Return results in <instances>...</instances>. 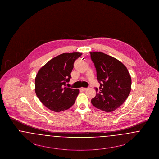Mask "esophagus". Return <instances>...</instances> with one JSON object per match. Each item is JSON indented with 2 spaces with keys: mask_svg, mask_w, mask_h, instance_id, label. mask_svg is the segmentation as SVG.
<instances>
[{
  "mask_svg": "<svg viewBox=\"0 0 159 159\" xmlns=\"http://www.w3.org/2000/svg\"><path fill=\"white\" fill-rule=\"evenodd\" d=\"M80 90L82 91H85L86 90H87V88H81Z\"/></svg>",
  "mask_w": 159,
  "mask_h": 159,
  "instance_id": "obj_1",
  "label": "esophagus"
}]
</instances>
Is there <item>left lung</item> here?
<instances>
[{"mask_svg": "<svg viewBox=\"0 0 159 159\" xmlns=\"http://www.w3.org/2000/svg\"><path fill=\"white\" fill-rule=\"evenodd\" d=\"M97 70L99 88L91 99L93 106L106 112H111L121 106L128 97L132 80L126 67L120 61L106 53L91 52Z\"/></svg>", "mask_w": 159, "mask_h": 159, "instance_id": "obj_1", "label": "left lung"}]
</instances>
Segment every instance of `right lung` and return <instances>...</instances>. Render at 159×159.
<instances>
[{
    "mask_svg": "<svg viewBox=\"0 0 159 159\" xmlns=\"http://www.w3.org/2000/svg\"><path fill=\"white\" fill-rule=\"evenodd\" d=\"M82 53H64L54 57L39 69L35 78V92L41 102L49 110L60 112L73 106L79 89L66 86L71 78L73 64Z\"/></svg>",
    "mask_w": 159,
    "mask_h": 159,
    "instance_id": "add662e5",
    "label": "right lung"
}]
</instances>
